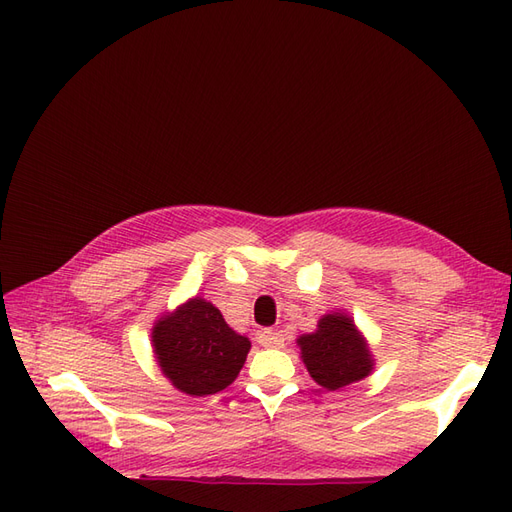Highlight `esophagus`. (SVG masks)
<instances>
[{
    "instance_id": "obj_1",
    "label": "esophagus",
    "mask_w": 512,
    "mask_h": 512,
    "mask_svg": "<svg viewBox=\"0 0 512 512\" xmlns=\"http://www.w3.org/2000/svg\"><path fill=\"white\" fill-rule=\"evenodd\" d=\"M256 342L260 346H265V348H282L284 346V335L280 331L265 329V331H258Z\"/></svg>"
}]
</instances>
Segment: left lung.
Here are the masks:
<instances>
[{"label":"left lung","mask_w":512,"mask_h":512,"mask_svg":"<svg viewBox=\"0 0 512 512\" xmlns=\"http://www.w3.org/2000/svg\"><path fill=\"white\" fill-rule=\"evenodd\" d=\"M297 344L309 376L327 391L359 382L374 369L365 337L342 312L322 316L316 333L301 335Z\"/></svg>","instance_id":"1"}]
</instances>
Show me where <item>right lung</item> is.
I'll use <instances>...</instances> for the list:
<instances>
[{
  "mask_svg": "<svg viewBox=\"0 0 512 512\" xmlns=\"http://www.w3.org/2000/svg\"><path fill=\"white\" fill-rule=\"evenodd\" d=\"M151 342L162 374L192 397L224 391L252 348L250 339L228 327L218 307L200 297L164 314L151 331Z\"/></svg>",
  "mask_w": 512,
  "mask_h": 512,
  "instance_id": "right-lung-1",
  "label": "right lung"
}]
</instances>
